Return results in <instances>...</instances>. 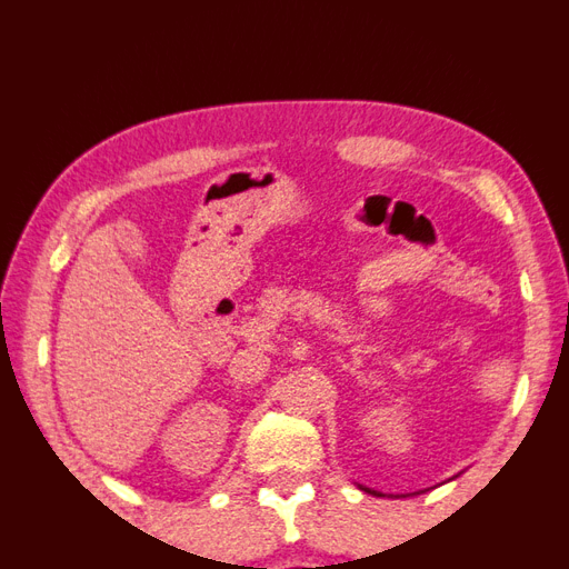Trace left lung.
Returning <instances> with one entry per match:
<instances>
[{
	"label": "left lung",
	"mask_w": 569,
	"mask_h": 569,
	"mask_svg": "<svg viewBox=\"0 0 569 569\" xmlns=\"http://www.w3.org/2000/svg\"><path fill=\"white\" fill-rule=\"evenodd\" d=\"M360 491H365V493H372V496H377V498H382V493L380 491H372V488H365V486H358Z\"/></svg>",
	"instance_id": "1"
}]
</instances>
